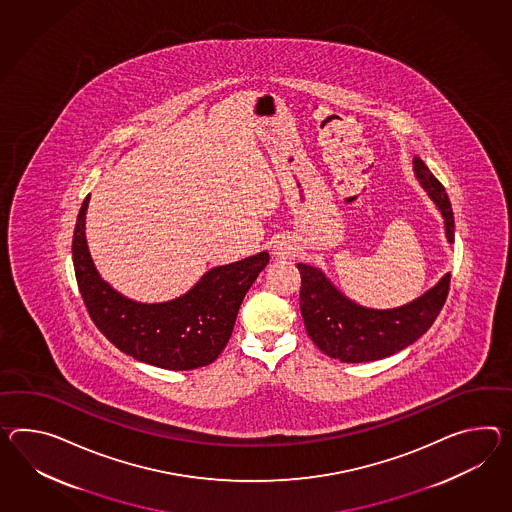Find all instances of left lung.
<instances>
[{
  "label": "left lung",
  "instance_id": "left-lung-1",
  "mask_svg": "<svg viewBox=\"0 0 512 512\" xmlns=\"http://www.w3.org/2000/svg\"><path fill=\"white\" fill-rule=\"evenodd\" d=\"M414 175L444 218L449 244L455 242V220L446 188L420 157H412ZM300 309L312 342L342 362L379 361L414 344L437 320L449 290V274L420 298L396 309H368L346 298L322 270L298 262Z\"/></svg>",
  "mask_w": 512,
  "mask_h": 512
}]
</instances>
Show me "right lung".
I'll use <instances>...</instances> for the list:
<instances>
[{"label":"right lung","instance_id":"obj_1","mask_svg":"<svg viewBox=\"0 0 512 512\" xmlns=\"http://www.w3.org/2000/svg\"><path fill=\"white\" fill-rule=\"evenodd\" d=\"M88 200L75 222L72 257L92 322L125 355L164 370H194L218 359L233 333L240 303L270 261L268 251L216 266L175 300H129L101 279L85 237Z\"/></svg>","mask_w":512,"mask_h":512}]
</instances>
